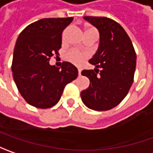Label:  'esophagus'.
<instances>
[{
  "mask_svg": "<svg viewBox=\"0 0 153 153\" xmlns=\"http://www.w3.org/2000/svg\"><path fill=\"white\" fill-rule=\"evenodd\" d=\"M78 75H79V76L82 75V70H81V69H78Z\"/></svg>",
  "mask_w": 153,
  "mask_h": 153,
  "instance_id": "1",
  "label": "esophagus"
}]
</instances>
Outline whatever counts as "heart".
<instances>
[{
    "instance_id": "1",
    "label": "heart",
    "mask_w": 153,
    "mask_h": 153,
    "mask_svg": "<svg viewBox=\"0 0 153 153\" xmlns=\"http://www.w3.org/2000/svg\"><path fill=\"white\" fill-rule=\"evenodd\" d=\"M85 36H99V32L97 29L91 25H86L85 26ZM88 57V54L86 53L81 52L77 49H71L68 51L67 53L65 54V59L69 62L72 63L76 65H82L85 59Z\"/></svg>"
}]
</instances>
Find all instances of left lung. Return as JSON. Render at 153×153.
<instances>
[{"instance_id": "1", "label": "left lung", "mask_w": 153, "mask_h": 153, "mask_svg": "<svg viewBox=\"0 0 153 153\" xmlns=\"http://www.w3.org/2000/svg\"><path fill=\"white\" fill-rule=\"evenodd\" d=\"M100 32V48L89 63L94 70H83L90 85L81 93L86 106L108 111L119 105L129 91L136 66V53L124 29L106 17H84Z\"/></svg>"}]
</instances>
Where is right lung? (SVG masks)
I'll use <instances>...</instances> for the list:
<instances>
[{"instance_id":"1","label":"right lung","mask_w":153,"mask_h":153,"mask_svg":"<svg viewBox=\"0 0 153 153\" xmlns=\"http://www.w3.org/2000/svg\"><path fill=\"white\" fill-rule=\"evenodd\" d=\"M72 20V17L42 19L29 25L18 37L13 76L22 97L32 106H53L66 84L78 76L76 67L69 62H63L61 68L49 65L51 58L59 54L63 31Z\"/></svg>"}]
</instances>
